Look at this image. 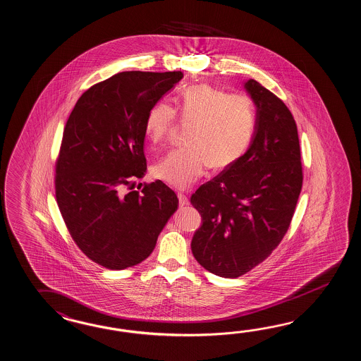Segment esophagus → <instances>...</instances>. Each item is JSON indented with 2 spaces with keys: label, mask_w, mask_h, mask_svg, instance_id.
I'll return each instance as SVG.
<instances>
[{
  "label": "esophagus",
  "mask_w": 361,
  "mask_h": 361,
  "mask_svg": "<svg viewBox=\"0 0 361 361\" xmlns=\"http://www.w3.org/2000/svg\"><path fill=\"white\" fill-rule=\"evenodd\" d=\"M177 197H178V202H180V206H186L188 203H189V200H188V197L183 194V192H178L177 194Z\"/></svg>",
  "instance_id": "obj_1"
}]
</instances>
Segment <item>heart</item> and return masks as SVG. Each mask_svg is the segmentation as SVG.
I'll return each mask as SVG.
<instances>
[{
    "mask_svg": "<svg viewBox=\"0 0 361 361\" xmlns=\"http://www.w3.org/2000/svg\"><path fill=\"white\" fill-rule=\"evenodd\" d=\"M180 121L192 123L184 149L166 154L152 167L163 183L186 189L206 169L231 167L245 154L254 135L257 111L246 93H226L211 84L184 89L178 97ZM176 124V111L167 101H158L146 114L144 130L154 145L169 140Z\"/></svg>",
    "mask_w": 361,
    "mask_h": 361,
    "instance_id": "1",
    "label": "heart"
}]
</instances>
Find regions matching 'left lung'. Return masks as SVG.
<instances>
[{
  "label": "left lung",
  "instance_id": "obj_1",
  "mask_svg": "<svg viewBox=\"0 0 361 361\" xmlns=\"http://www.w3.org/2000/svg\"><path fill=\"white\" fill-rule=\"evenodd\" d=\"M245 89L257 106L251 145L190 198L203 221L192 237V255L225 279L249 272L280 245L303 184L293 114L257 80L245 81Z\"/></svg>",
  "mask_w": 361,
  "mask_h": 361
}]
</instances>
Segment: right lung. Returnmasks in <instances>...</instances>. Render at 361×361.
Here are the masks:
<instances>
[{
    "label": "right lung",
    "instance_id": "obj_1",
    "mask_svg": "<svg viewBox=\"0 0 361 361\" xmlns=\"http://www.w3.org/2000/svg\"><path fill=\"white\" fill-rule=\"evenodd\" d=\"M183 78L181 71L116 73L82 93L66 123L56 203L75 243L104 268L145 260L178 207L161 180L141 192L133 188L146 172V114Z\"/></svg>",
    "mask_w": 361,
    "mask_h": 361
}]
</instances>
